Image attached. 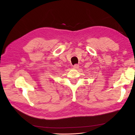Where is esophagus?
<instances>
[{
	"mask_svg": "<svg viewBox=\"0 0 135 135\" xmlns=\"http://www.w3.org/2000/svg\"><path fill=\"white\" fill-rule=\"evenodd\" d=\"M79 65H77V64H75V65H74V66H73V68H74V69H78L79 68Z\"/></svg>",
	"mask_w": 135,
	"mask_h": 135,
	"instance_id": "1",
	"label": "esophagus"
}]
</instances>
